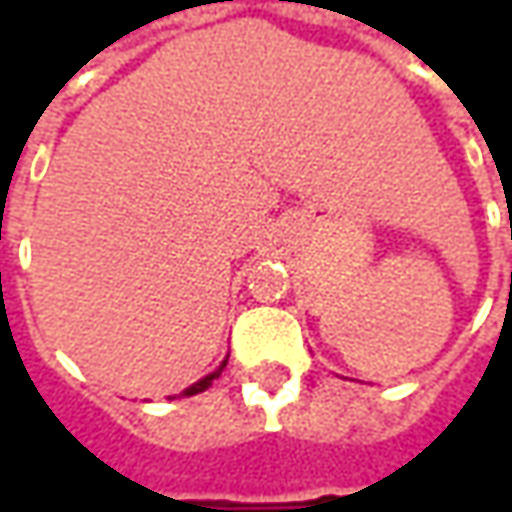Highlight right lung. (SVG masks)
Here are the masks:
<instances>
[{"instance_id":"obj_1","label":"right lung","mask_w":512,"mask_h":512,"mask_svg":"<svg viewBox=\"0 0 512 512\" xmlns=\"http://www.w3.org/2000/svg\"><path fill=\"white\" fill-rule=\"evenodd\" d=\"M225 364H227V359H225V362H222V364H219V367H216L213 373H207L205 379H199V382H193V384H190V387H185V390H182L179 396H196V393H202V390H207V387L213 384V379H219V376H222V370H225Z\"/></svg>"}]
</instances>
